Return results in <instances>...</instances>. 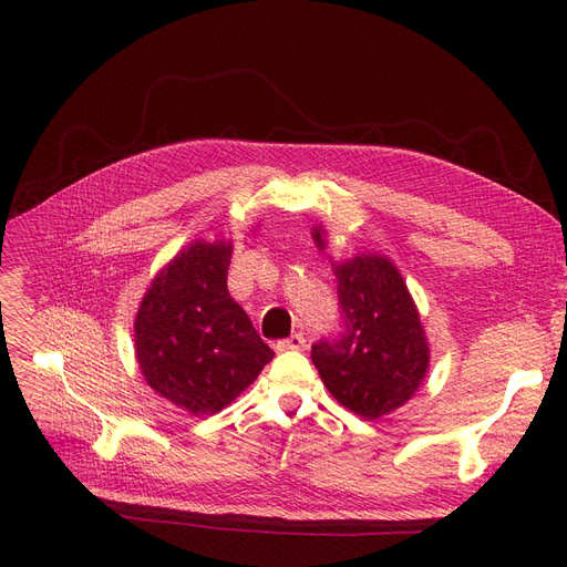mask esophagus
<instances>
[{
	"label": "esophagus",
	"mask_w": 567,
	"mask_h": 567,
	"mask_svg": "<svg viewBox=\"0 0 567 567\" xmlns=\"http://www.w3.org/2000/svg\"><path fill=\"white\" fill-rule=\"evenodd\" d=\"M308 344H306V338L301 336V333H293V336H289V338H285V340H280L278 342V349L280 351H303Z\"/></svg>",
	"instance_id": "obj_1"
}]
</instances>
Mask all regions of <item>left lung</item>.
Here are the masks:
<instances>
[{
  "instance_id": "left-lung-1",
  "label": "left lung",
  "mask_w": 567,
  "mask_h": 567,
  "mask_svg": "<svg viewBox=\"0 0 567 567\" xmlns=\"http://www.w3.org/2000/svg\"><path fill=\"white\" fill-rule=\"evenodd\" d=\"M326 250V229L312 227ZM344 333L312 347V363L329 393L365 421L404 406L430 370V342L398 266L379 252L333 261Z\"/></svg>"
}]
</instances>
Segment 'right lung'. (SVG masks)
<instances>
[{"instance_id":"1","label":"right lung","mask_w":567,"mask_h":567,"mask_svg":"<svg viewBox=\"0 0 567 567\" xmlns=\"http://www.w3.org/2000/svg\"><path fill=\"white\" fill-rule=\"evenodd\" d=\"M231 241H193L144 291L135 359L152 389L193 415L231 404L274 359L227 291Z\"/></svg>"}]
</instances>
